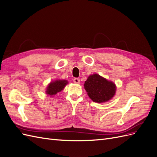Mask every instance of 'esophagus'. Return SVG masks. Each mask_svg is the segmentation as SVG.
<instances>
[{
    "label": "esophagus",
    "mask_w": 157,
    "mask_h": 157,
    "mask_svg": "<svg viewBox=\"0 0 157 157\" xmlns=\"http://www.w3.org/2000/svg\"><path fill=\"white\" fill-rule=\"evenodd\" d=\"M73 81H74L75 83L79 84L80 82V79H79L78 78H75L73 79Z\"/></svg>",
    "instance_id": "obj_1"
}]
</instances>
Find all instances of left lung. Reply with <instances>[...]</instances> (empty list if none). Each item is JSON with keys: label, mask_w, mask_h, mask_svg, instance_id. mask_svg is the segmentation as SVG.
<instances>
[{"label": "left lung", "mask_w": 157, "mask_h": 157, "mask_svg": "<svg viewBox=\"0 0 157 157\" xmlns=\"http://www.w3.org/2000/svg\"><path fill=\"white\" fill-rule=\"evenodd\" d=\"M84 86L90 99L96 103L110 100L116 92L115 84L98 74L90 75L85 81Z\"/></svg>", "instance_id": "1"}]
</instances>
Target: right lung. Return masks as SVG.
I'll list each match as a JSON object with an SVG mask.
<instances>
[{
  "mask_svg": "<svg viewBox=\"0 0 157 157\" xmlns=\"http://www.w3.org/2000/svg\"><path fill=\"white\" fill-rule=\"evenodd\" d=\"M67 83L68 82L67 80H57L56 81L52 82L48 85V88H47L46 94L50 95V96H53V95L61 92Z\"/></svg>",
  "mask_w": 157,
  "mask_h": 157,
  "instance_id": "add662e5",
  "label": "right lung"
}]
</instances>
